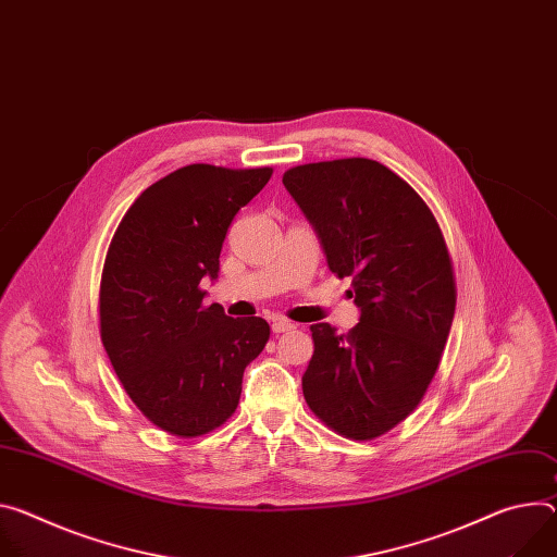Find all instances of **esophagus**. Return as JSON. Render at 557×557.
Listing matches in <instances>:
<instances>
[{
	"mask_svg": "<svg viewBox=\"0 0 557 557\" xmlns=\"http://www.w3.org/2000/svg\"><path fill=\"white\" fill-rule=\"evenodd\" d=\"M271 329H273V333H286V331H293L295 324L288 322V320H284V318H275L273 324H271Z\"/></svg>",
	"mask_w": 557,
	"mask_h": 557,
	"instance_id": "obj_1",
	"label": "esophagus"
}]
</instances>
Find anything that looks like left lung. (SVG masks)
<instances>
[{
	"label": "left lung",
	"instance_id": "obj_1",
	"mask_svg": "<svg viewBox=\"0 0 557 557\" xmlns=\"http://www.w3.org/2000/svg\"><path fill=\"white\" fill-rule=\"evenodd\" d=\"M282 182L362 311L346 335L311 326L301 391L335 433L375 440L418 409L440 367L458 299L448 246L426 201L375 160L301 164Z\"/></svg>",
	"mask_w": 557,
	"mask_h": 557
}]
</instances>
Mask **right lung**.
Returning a JSON list of instances; mask_svg holds the SVG:
<instances>
[{"label":"right lung","mask_w":557,"mask_h":557,"mask_svg":"<svg viewBox=\"0 0 557 557\" xmlns=\"http://www.w3.org/2000/svg\"><path fill=\"white\" fill-rule=\"evenodd\" d=\"M273 169L188 164L150 184L122 218L99 282V335L141 416L177 437H199L237 409L244 369L264 350L262 318L205 305L226 231Z\"/></svg>","instance_id":"1"}]
</instances>
